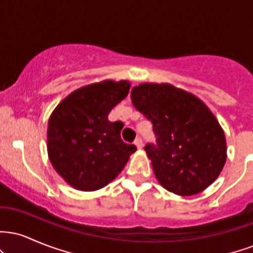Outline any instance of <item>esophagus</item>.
Here are the masks:
<instances>
[{
	"mask_svg": "<svg viewBox=\"0 0 253 253\" xmlns=\"http://www.w3.org/2000/svg\"><path fill=\"white\" fill-rule=\"evenodd\" d=\"M134 145L138 149H141L143 147V140H141V138H136L134 140Z\"/></svg>",
	"mask_w": 253,
	"mask_h": 253,
	"instance_id": "1",
	"label": "esophagus"
}]
</instances>
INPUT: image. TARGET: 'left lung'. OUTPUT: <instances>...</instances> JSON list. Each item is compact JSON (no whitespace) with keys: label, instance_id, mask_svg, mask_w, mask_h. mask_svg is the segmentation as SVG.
<instances>
[{"label":"left lung","instance_id":"1","mask_svg":"<svg viewBox=\"0 0 253 253\" xmlns=\"http://www.w3.org/2000/svg\"><path fill=\"white\" fill-rule=\"evenodd\" d=\"M130 98L153 125L156 144H147L145 151L158 182L181 196L210 187L227 158L225 133L210 108L168 83L139 84Z\"/></svg>","mask_w":253,"mask_h":253}]
</instances>
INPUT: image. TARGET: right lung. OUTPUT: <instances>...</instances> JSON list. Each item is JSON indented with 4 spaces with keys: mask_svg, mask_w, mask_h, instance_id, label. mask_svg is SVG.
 Segmentation results:
<instances>
[{
    "mask_svg": "<svg viewBox=\"0 0 253 253\" xmlns=\"http://www.w3.org/2000/svg\"><path fill=\"white\" fill-rule=\"evenodd\" d=\"M130 83L112 80L75 90L52 112L47 153L54 170L78 190L106 187L135 152L124 143L121 127L108 114L128 95Z\"/></svg>",
    "mask_w": 253,
    "mask_h": 253,
    "instance_id": "1",
    "label": "right lung"
}]
</instances>
